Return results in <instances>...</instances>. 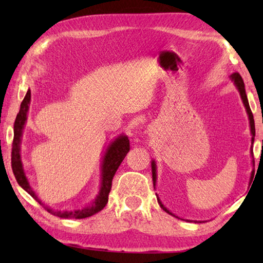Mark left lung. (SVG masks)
Here are the masks:
<instances>
[{
  "mask_svg": "<svg viewBox=\"0 0 263 263\" xmlns=\"http://www.w3.org/2000/svg\"><path fill=\"white\" fill-rule=\"evenodd\" d=\"M230 79L232 80L233 83L235 84V87H237V89L240 92V96H241V100H242V103L245 105V108H246V111H247V115H248V118H249V125H251V133H252V144L254 142V137H255V125H254V118H253V114L251 111V108H249V103H248V100H247V95H246V90H245V84H243V81H242V78L240 77L239 73H233L232 75H231ZM251 154H252V158H253V149H251ZM253 162H254V159H253ZM152 177H153V184L155 186V183H157V164H155L154 160L152 161ZM253 177V172L251 174V179ZM157 198H158V202L160 204V206H161L164 211L168 212L169 215L174 216L173 213L167 210L166 206L163 205V204L161 203V201H160L158 195H157Z\"/></svg>",
  "mask_w": 263,
  "mask_h": 263,
  "instance_id": "obj_1",
  "label": "left lung"
}]
</instances>
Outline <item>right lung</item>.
Returning <instances> with one entry per match:
<instances>
[{
    "label": "right lung",
    "instance_id": "obj_1",
    "mask_svg": "<svg viewBox=\"0 0 263 263\" xmlns=\"http://www.w3.org/2000/svg\"><path fill=\"white\" fill-rule=\"evenodd\" d=\"M31 100V90L29 89L28 92L24 97L23 102L21 103L20 112L17 114L16 121L14 124V141H12V148H11V167L14 175L16 177L18 184L23 188L26 193L30 194L32 197L38 201L39 204L42 202L39 201L34 191L29 184L28 177H26L23 163H22L21 159V141H22V135H23V128L25 125L26 118H28V111H29V104ZM128 151H130V140L126 136H119L116 138L115 141L111 142L109 147L106 148V152L103 157V161H102L101 166V188L100 193L96 196V198L91 202L90 205H88L83 209H79V210L73 211H54L48 206H45L46 210L52 213V215L58 216L60 218H74V219H82V218L90 217L95 213L100 212L103 209L106 203H108L109 193L111 190V185H112V179L117 172L119 164L122 163L124 158L126 157ZM44 205V204H42Z\"/></svg>",
    "mask_w": 263,
    "mask_h": 263
}]
</instances>
